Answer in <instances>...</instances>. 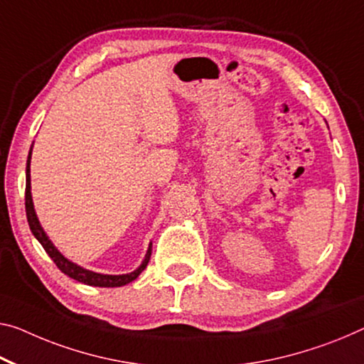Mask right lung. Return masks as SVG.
I'll use <instances>...</instances> for the list:
<instances>
[{"instance_id":"right-lung-1","label":"right lung","mask_w":364,"mask_h":364,"mask_svg":"<svg viewBox=\"0 0 364 364\" xmlns=\"http://www.w3.org/2000/svg\"><path fill=\"white\" fill-rule=\"evenodd\" d=\"M31 153H32V148H31ZM31 153H29V158H27V169H26V215H27V223H29V228H31L32 234L37 237L38 242L42 244V247L46 249V252L50 255V259L55 262V265H57L60 270L65 273V275H68L70 278L76 279V282L91 284V287L115 288V287H124V284L133 282V279H135L139 275V273H141L144 268H146L148 262H149V257H151V247L148 249L146 257H144L143 264L139 265L138 270L128 273V275H100V273L85 270V268L77 267V265L73 264V262H70L68 259H65V257L61 255L57 249H55V245L50 242L47 234L43 232L41 223H38V220H37L36 211H33L32 195H31Z\"/></svg>"}]
</instances>
